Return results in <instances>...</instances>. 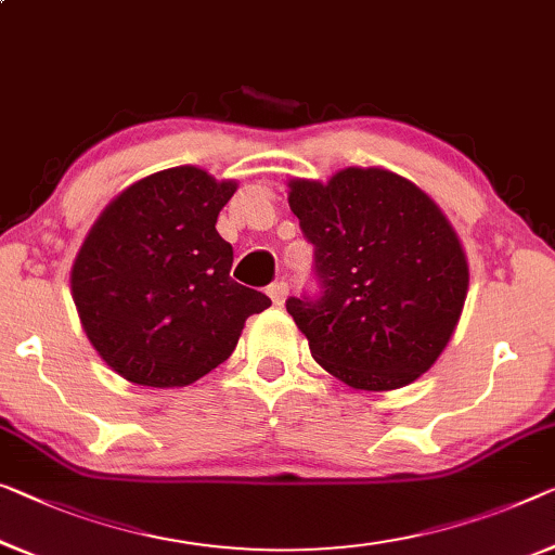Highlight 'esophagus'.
Masks as SVG:
<instances>
[{
	"instance_id": "1",
	"label": "esophagus",
	"mask_w": 555,
	"mask_h": 555,
	"mask_svg": "<svg viewBox=\"0 0 555 555\" xmlns=\"http://www.w3.org/2000/svg\"><path fill=\"white\" fill-rule=\"evenodd\" d=\"M267 294L271 296V301H274L276 306H281V304L286 301V296H288L286 281H276V284H271V286L267 288Z\"/></svg>"
}]
</instances>
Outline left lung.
<instances>
[{
    "instance_id": "8db88e82",
    "label": "left lung",
    "mask_w": 555,
    "mask_h": 555,
    "mask_svg": "<svg viewBox=\"0 0 555 555\" xmlns=\"http://www.w3.org/2000/svg\"><path fill=\"white\" fill-rule=\"evenodd\" d=\"M288 189L321 288L286 301L311 357L361 391L416 382L451 341L468 292L449 219L416 184L376 167Z\"/></svg>"
}]
</instances>
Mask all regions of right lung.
I'll return each instance as SVG.
<instances>
[{"mask_svg": "<svg viewBox=\"0 0 555 555\" xmlns=\"http://www.w3.org/2000/svg\"><path fill=\"white\" fill-rule=\"evenodd\" d=\"M236 181L204 169L156 171L114 198L72 267L81 326L109 366L139 386H189L224 363L267 294L229 276L234 249L217 217Z\"/></svg>", "mask_w": 555, "mask_h": 555, "instance_id": "1", "label": "right lung"}]
</instances>
